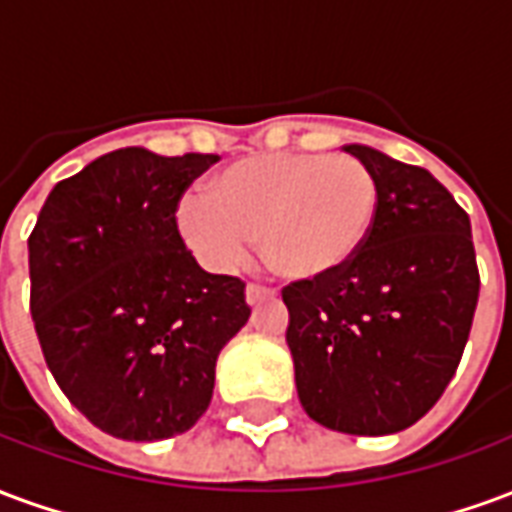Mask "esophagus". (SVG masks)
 <instances>
[{
    "label": "esophagus",
    "instance_id": "34e87169",
    "mask_svg": "<svg viewBox=\"0 0 512 512\" xmlns=\"http://www.w3.org/2000/svg\"><path fill=\"white\" fill-rule=\"evenodd\" d=\"M277 296V290L268 288V285H257V282H252V285H246V301L255 307V304H260V301L266 299H274Z\"/></svg>",
    "mask_w": 512,
    "mask_h": 512
}]
</instances>
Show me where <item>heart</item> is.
Segmentation results:
<instances>
[{
	"instance_id": "heart-1",
	"label": "heart",
	"mask_w": 512,
	"mask_h": 512,
	"mask_svg": "<svg viewBox=\"0 0 512 512\" xmlns=\"http://www.w3.org/2000/svg\"><path fill=\"white\" fill-rule=\"evenodd\" d=\"M381 191L354 156L266 153L213 172L178 202V233L202 263H241L260 235L266 266L318 282L351 266L376 230Z\"/></svg>"
}]
</instances>
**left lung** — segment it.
I'll list each match as a JSON object with an SVG mask.
<instances>
[{
    "mask_svg": "<svg viewBox=\"0 0 512 512\" xmlns=\"http://www.w3.org/2000/svg\"><path fill=\"white\" fill-rule=\"evenodd\" d=\"M381 191L351 266L290 282L288 340L304 411L323 428L386 436L436 406L458 370L480 296L469 213L428 169L345 145Z\"/></svg>",
    "mask_w": 512,
    "mask_h": 512,
    "instance_id": "obj_1",
    "label": "left lung"
}]
</instances>
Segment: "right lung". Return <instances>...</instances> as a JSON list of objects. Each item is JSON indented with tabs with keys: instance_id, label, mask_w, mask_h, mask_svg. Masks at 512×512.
I'll list each match as a JSON object with an SVG mask.
<instances>
[{
	"instance_id": "1",
	"label": "right lung",
	"mask_w": 512,
	"mask_h": 512,
	"mask_svg": "<svg viewBox=\"0 0 512 512\" xmlns=\"http://www.w3.org/2000/svg\"><path fill=\"white\" fill-rule=\"evenodd\" d=\"M211 153L123 147L60 180L29 233V312L65 397L109 436L172 439L211 403L216 356L249 321L246 282L208 274L178 202Z\"/></svg>"
}]
</instances>
